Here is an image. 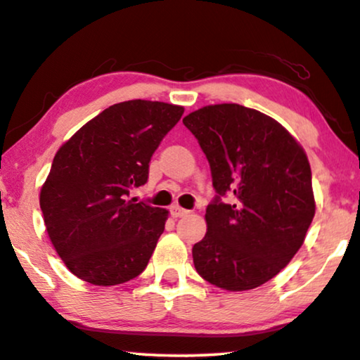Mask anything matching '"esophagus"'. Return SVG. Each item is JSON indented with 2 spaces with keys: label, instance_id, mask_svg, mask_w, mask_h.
Here are the masks:
<instances>
[{
  "label": "esophagus",
  "instance_id": "obj_1",
  "mask_svg": "<svg viewBox=\"0 0 360 360\" xmlns=\"http://www.w3.org/2000/svg\"><path fill=\"white\" fill-rule=\"evenodd\" d=\"M187 214H189V210L182 209V207H179V205H173V207H171V215H173L174 219H181V217H184V215H187Z\"/></svg>",
  "mask_w": 360,
  "mask_h": 360
}]
</instances>
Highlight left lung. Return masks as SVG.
<instances>
[{
	"label": "left lung",
	"instance_id": "8db88e82",
	"mask_svg": "<svg viewBox=\"0 0 360 360\" xmlns=\"http://www.w3.org/2000/svg\"><path fill=\"white\" fill-rule=\"evenodd\" d=\"M209 160L215 199L207 233L192 248L195 271L212 285L251 290L297 255L315 217L311 169L302 145L269 115L215 104L182 119ZM230 195L225 205L221 197Z\"/></svg>",
	"mask_w": 360,
	"mask_h": 360
}]
</instances>
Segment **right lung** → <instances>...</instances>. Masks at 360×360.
I'll list each match as a JSON object with an SVG mask.
<instances>
[{
    "mask_svg": "<svg viewBox=\"0 0 360 360\" xmlns=\"http://www.w3.org/2000/svg\"><path fill=\"white\" fill-rule=\"evenodd\" d=\"M182 105L134 99L110 105L60 146L40 189L45 229L65 266L93 285L145 271L168 210L129 200Z\"/></svg>",
    "mask_w": 360,
    "mask_h": 360,
    "instance_id": "obj_1",
    "label": "right lung"
}]
</instances>
